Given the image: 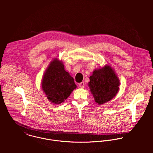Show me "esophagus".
<instances>
[{"label": "esophagus", "mask_w": 153, "mask_h": 153, "mask_svg": "<svg viewBox=\"0 0 153 153\" xmlns=\"http://www.w3.org/2000/svg\"><path fill=\"white\" fill-rule=\"evenodd\" d=\"M79 87L82 88L84 87V85H85V84L84 82H81L79 84Z\"/></svg>", "instance_id": "obj_1"}]
</instances>
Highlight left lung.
<instances>
[{"instance_id":"8db88e82","label":"left lung","mask_w":153,"mask_h":153,"mask_svg":"<svg viewBox=\"0 0 153 153\" xmlns=\"http://www.w3.org/2000/svg\"><path fill=\"white\" fill-rule=\"evenodd\" d=\"M88 85L97 103L101 105L113 98L119 90L120 82L112 68L95 70L89 77Z\"/></svg>"}]
</instances>
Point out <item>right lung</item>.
Wrapping results in <instances>:
<instances>
[{"instance_id": "obj_1", "label": "right lung", "mask_w": 153, "mask_h": 153, "mask_svg": "<svg viewBox=\"0 0 153 153\" xmlns=\"http://www.w3.org/2000/svg\"><path fill=\"white\" fill-rule=\"evenodd\" d=\"M42 88L51 102L59 104L76 88L74 78L64 70L62 63L53 60L44 74Z\"/></svg>"}]
</instances>
